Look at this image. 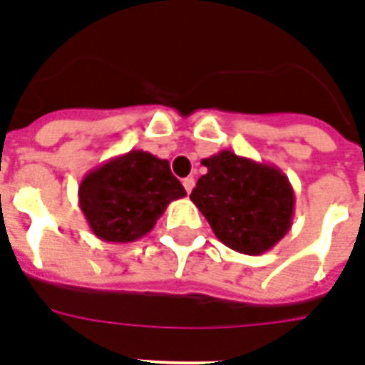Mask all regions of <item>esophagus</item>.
I'll return each mask as SVG.
<instances>
[{
    "instance_id": "obj_1",
    "label": "esophagus",
    "mask_w": 365,
    "mask_h": 365,
    "mask_svg": "<svg viewBox=\"0 0 365 365\" xmlns=\"http://www.w3.org/2000/svg\"><path fill=\"white\" fill-rule=\"evenodd\" d=\"M183 187H185V191H187V193H191L195 187V178L193 176L185 178V180H183Z\"/></svg>"
}]
</instances>
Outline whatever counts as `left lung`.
Returning a JSON list of instances; mask_svg holds the SVG:
<instances>
[{"label":"left lung","mask_w":365,"mask_h":365,"mask_svg":"<svg viewBox=\"0 0 365 365\" xmlns=\"http://www.w3.org/2000/svg\"><path fill=\"white\" fill-rule=\"evenodd\" d=\"M207 174L189 195L214 235L241 255H262L291 230L294 191L277 166L232 151L202 158Z\"/></svg>","instance_id":"1"}]
</instances>
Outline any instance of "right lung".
Instances as JSON below:
<instances>
[{"mask_svg":"<svg viewBox=\"0 0 365 365\" xmlns=\"http://www.w3.org/2000/svg\"><path fill=\"white\" fill-rule=\"evenodd\" d=\"M185 197L170 163L147 151H130L88 172L78 202L96 237L133 243L151 232L166 207Z\"/></svg>","mask_w":365,"mask_h":365,"instance_id":"add662e5","label":"right lung"}]
</instances>
